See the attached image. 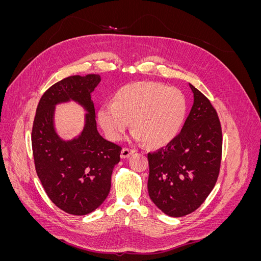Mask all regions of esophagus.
<instances>
[{
	"instance_id": "1",
	"label": "esophagus",
	"mask_w": 261,
	"mask_h": 261,
	"mask_svg": "<svg viewBox=\"0 0 261 261\" xmlns=\"http://www.w3.org/2000/svg\"><path fill=\"white\" fill-rule=\"evenodd\" d=\"M135 152V150L133 149H128V148H123L122 149V152H121V156L122 159H126V158H128L130 154H133Z\"/></svg>"
}]
</instances>
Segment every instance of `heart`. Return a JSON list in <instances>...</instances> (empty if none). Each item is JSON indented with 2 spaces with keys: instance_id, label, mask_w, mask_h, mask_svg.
<instances>
[{
  "instance_id": "1",
  "label": "heart",
  "mask_w": 261,
  "mask_h": 261,
  "mask_svg": "<svg viewBox=\"0 0 261 261\" xmlns=\"http://www.w3.org/2000/svg\"><path fill=\"white\" fill-rule=\"evenodd\" d=\"M185 114V98L178 89L139 82L122 87L115 93L113 103L102 105L98 122L112 141L120 140L132 122L134 140L162 147L177 135Z\"/></svg>"
}]
</instances>
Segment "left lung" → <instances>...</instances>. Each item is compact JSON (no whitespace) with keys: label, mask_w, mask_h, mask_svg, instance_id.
I'll return each instance as SVG.
<instances>
[{"label":"left lung","mask_w":261,"mask_h":261,"mask_svg":"<svg viewBox=\"0 0 261 261\" xmlns=\"http://www.w3.org/2000/svg\"><path fill=\"white\" fill-rule=\"evenodd\" d=\"M194 102L178 135L148 153L150 199L170 217L189 215L206 200L218 179L222 132L217 111L189 84Z\"/></svg>","instance_id":"left-lung-1"}]
</instances>
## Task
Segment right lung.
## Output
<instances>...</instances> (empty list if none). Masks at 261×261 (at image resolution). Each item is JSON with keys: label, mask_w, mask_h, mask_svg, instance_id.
Wrapping results in <instances>:
<instances>
[{"label": "right lung", "mask_w": 261, "mask_h": 261, "mask_svg": "<svg viewBox=\"0 0 261 261\" xmlns=\"http://www.w3.org/2000/svg\"><path fill=\"white\" fill-rule=\"evenodd\" d=\"M99 74L69 76L44 92L36 111L31 145L39 179L51 201L69 215L85 216L100 207L111 188L122 148L97 129L91 93ZM74 101L85 111L81 132L65 140L55 126L56 107Z\"/></svg>", "instance_id": "obj_1"}]
</instances>
